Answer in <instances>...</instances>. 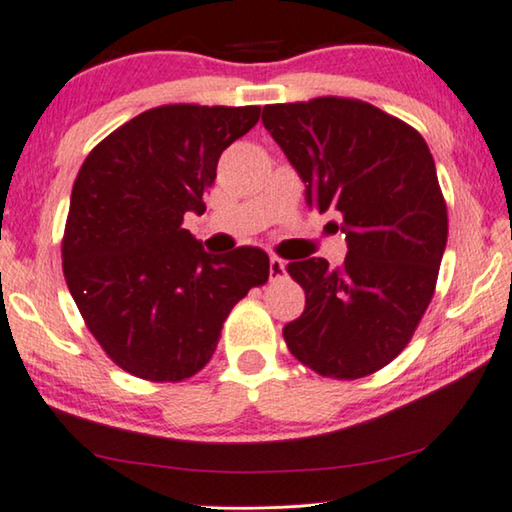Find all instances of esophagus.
Returning <instances> with one entry per match:
<instances>
[{
    "label": "esophagus",
    "mask_w": 512,
    "mask_h": 512,
    "mask_svg": "<svg viewBox=\"0 0 512 512\" xmlns=\"http://www.w3.org/2000/svg\"><path fill=\"white\" fill-rule=\"evenodd\" d=\"M269 273H271V280H278V278H282L287 273V264L282 262L280 257L271 255V259H269Z\"/></svg>",
    "instance_id": "esophagus-1"
}]
</instances>
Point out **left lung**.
<instances>
[{"instance_id":"obj_1","label":"left lung","mask_w":512,"mask_h":512,"mask_svg":"<svg viewBox=\"0 0 512 512\" xmlns=\"http://www.w3.org/2000/svg\"><path fill=\"white\" fill-rule=\"evenodd\" d=\"M264 128L301 181L305 202L340 211L347 257L287 264L305 310L282 335L322 377H368L393 361L432 301L448 239L437 167L421 133L375 105L322 96L266 105Z\"/></svg>"}]
</instances>
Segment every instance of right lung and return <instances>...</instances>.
Wrapping results in <instances>:
<instances>
[{
  "label": "right lung",
  "mask_w": 512,
  "mask_h": 512,
  "mask_svg": "<svg viewBox=\"0 0 512 512\" xmlns=\"http://www.w3.org/2000/svg\"><path fill=\"white\" fill-rule=\"evenodd\" d=\"M257 105H160L91 149L73 183L61 241L64 278L87 329L121 370L181 381L216 352L230 310L269 280V255H209L183 230Z\"/></svg>",
  "instance_id": "obj_1"
}]
</instances>
